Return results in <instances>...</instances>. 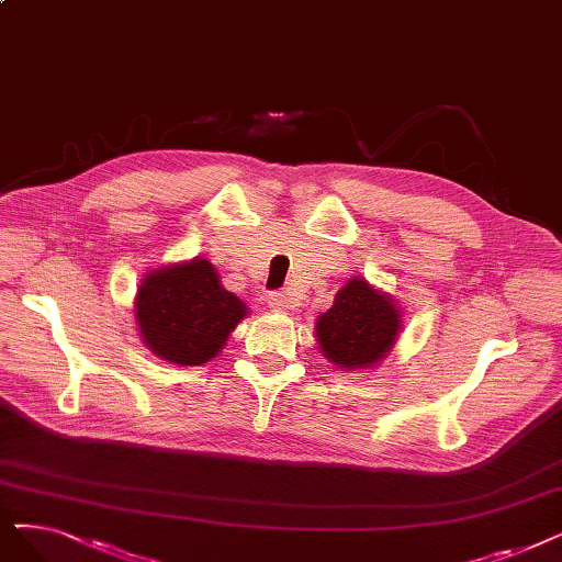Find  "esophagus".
Listing matches in <instances>:
<instances>
[{
  "mask_svg": "<svg viewBox=\"0 0 562 562\" xmlns=\"http://www.w3.org/2000/svg\"><path fill=\"white\" fill-rule=\"evenodd\" d=\"M267 304L272 311H285V308H290V297L285 293H272L267 297Z\"/></svg>",
  "mask_w": 562,
  "mask_h": 562,
  "instance_id": "obj_1",
  "label": "esophagus"
}]
</instances>
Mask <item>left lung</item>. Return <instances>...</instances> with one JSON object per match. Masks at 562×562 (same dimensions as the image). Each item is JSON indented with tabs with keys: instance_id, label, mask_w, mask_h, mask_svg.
<instances>
[{
	"instance_id": "8db88e82",
	"label": "left lung",
	"mask_w": 562,
	"mask_h": 562,
	"mask_svg": "<svg viewBox=\"0 0 562 562\" xmlns=\"http://www.w3.org/2000/svg\"><path fill=\"white\" fill-rule=\"evenodd\" d=\"M403 329V313L390 293L364 277H352L316 321V341L325 359L344 371L378 367Z\"/></svg>"
}]
</instances>
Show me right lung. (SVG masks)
<instances>
[{"mask_svg": "<svg viewBox=\"0 0 562 562\" xmlns=\"http://www.w3.org/2000/svg\"><path fill=\"white\" fill-rule=\"evenodd\" d=\"M133 313L151 355L170 364L200 367L223 350L249 308L223 288L216 267L198 256L149 269Z\"/></svg>", "mask_w": 562, "mask_h": 562, "instance_id": "right-lung-1", "label": "right lung"}]
</instances>
